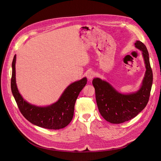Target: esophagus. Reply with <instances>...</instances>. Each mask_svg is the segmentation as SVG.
<instances>
[{"label":"esophagus","mask_w":161,"mask_h":161,"mask_svg":"<svg viewBox=\"0 0 161 161\" xmlns=\"http://www.w3.org/2000/svg\"><path fill=\"white\" fill-rule=\"evenodd\" d=\"M95 76H96V73L94 71H89L86 74V77L89 80H92L95 77Z\"/></svg>","instance_id":"obj_1"}]
</instances>
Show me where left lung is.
<instances>
[{
	"label": "left lung",
	"instance_id": "left-lung-1",
	"mask_svg": "<svg viewBox=\"0 0 161 161\" xmlns=\"http://www.w3.org/2000/svg\"><path fill=\"white\" fill-rule=\"evenodd\" d=\"M135 47L142 51L147 69L138 91L130 94H122L106 81L98 78L92 81L99 111L101 116L111 124H121L132 119L146 107L149 101L153 73L148 52L145 45L140 41L135 42Z\"/></svg>",
	"mask_w": 161,
	"mask_h": 161
}]
</instances>
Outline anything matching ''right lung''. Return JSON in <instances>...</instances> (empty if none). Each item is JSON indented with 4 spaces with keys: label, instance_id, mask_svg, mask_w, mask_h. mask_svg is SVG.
Returning <instances> with one entry per match:
<instances>
[{
    "label": "right lung",
    "instance_id": "right-lung-1",
    "mask_svg": "<svg viewBox=\"0 0 161 161\" xmlns=\"http://www.w3.org/2000/svg\"><path fill=\"white\" fill-rule=\"evenodd\" d=\"M15 63L16 55L12 63L11 88L23 116L32 124L45 129L56 130L66 127L73 119L75 104L80 92L86 84V78L69 85L55 103L48 106L39 107L28 103L19 93L16 83Z\"/></svg>",
    "mask_w": 161,
    "mask_h": 161
}]
</instances>
